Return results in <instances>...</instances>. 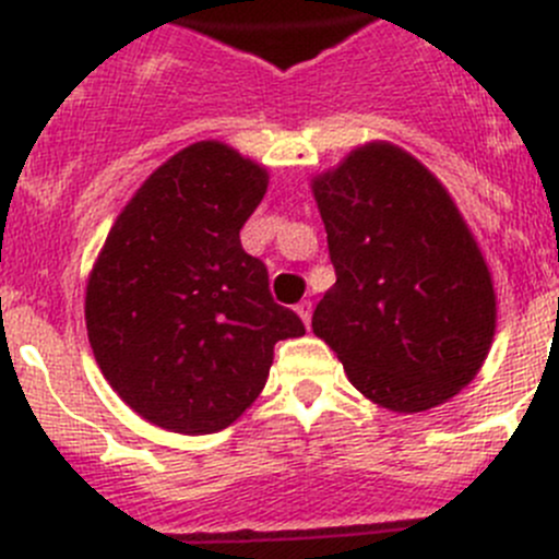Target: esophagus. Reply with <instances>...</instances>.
<instances>
[{
    "label": "esophagus",
    "instance_id": "obj_1",
    "mask_svg": "<svg viewBox=\"0 0 559 559\" xmlns=\"http://www.w3.org/2000/svg\"><path fill=\"white\" fill-rule=\"evenodd\" d=\"M295 311H297V316H300V319H302V324H311V311H313V306H311V300H302L300 302V306H297L295 308Z\"/></svg>",
    "mask_w": 559,
    "mask_h": 559
}]
</instances>
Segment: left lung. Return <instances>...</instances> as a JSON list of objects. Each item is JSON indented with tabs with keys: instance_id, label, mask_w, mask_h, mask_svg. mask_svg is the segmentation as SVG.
<instances>
[{
	"instance_id": "left-lung-1",
	"label": "left lung",
	"mask_w": 559,
	"mask_h": 559,
	"mask_svg": "<svg viewBox=\"0 0 559 559\" xmlns=\"http://www.w3.org/2000/svg\"><path fill=\"white\" fill-rule=\"evenodd\" d=\"M311 189L337 275L313 335L381 408L419 414L452 400L487 359L498 297L447 186L408 151L373 140Z\"/></svg>"
}]
</instances>
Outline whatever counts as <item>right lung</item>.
Segmentation results:
<instances>
[{
    "label": "right lung",
    "mask_w": 559,
    "mask_h": 559,
    "mask_svg": "<svg viewBox=\"0 0 559 559\" xmlns=\"http://www.w3.org/2000/svg\"><path fill=\"white\" fill-rule=\"evenodd\" d=\"M264 191L262 165L200 140L156 167L107 233L86 284L88 343L151 425L224 430L264 389L275 343L306 335L240 246Z\"/></svg>",
    "instance_id": "right-lung-1"
}]
</instances>
